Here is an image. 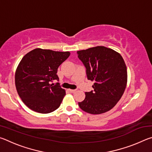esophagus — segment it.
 <instances>
[{"instance_id": "34e87169", "label": "esophagus", "mask_w": 152, "mask_h": 152, "mask_svg": "<svg viewBox=\"0 0 152 152\" xmlns=\"http://www.w3.org/2000/svg\"><path fill=\"white\" fill-rule=\"evenodd\" d=\"M68 91L70 92H71V93H74V92H76V90H73V89H68Z\"/></svg>"}]
</instances>
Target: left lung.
I'll return each instance as SVG.
<instances>
[{
    "mask_svg": "<svg viewBox=\"0 0 152 152\" xmlns=\"http://www.w3.org/2000/svg\"><path fill=\"white\" fill-rule=\"evenodd\" d=\"M86 68L88 80L94 81L93 91L86 92L83 101L78 102L84 111L102 114L113 109L124 92L127 82V67L122 56L104 46L77 51Z\"/></svg>",
    "mask_w": 152,
    "mask_h": 152,
    "instance_id": "8db88e82",
    "label": "left lung"
}]
</instances>
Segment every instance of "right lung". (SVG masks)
Returning <instances> with one entry per match:
<instances>
[{"label":"right lung","mask_w":152,"mask_h":152,"mask_svg":"<svg viewBox=\"0 0 152 152\" xmlns=\"http://www.w3.org/2000/svg\"><path fill=\"white\" fill-rule=\"evenodd\" d=\"M70 55L69 51H55L37 48L29 51L18 66L15 86L23 102L30 109L50 113L60 106L66 95L59 82L58 68Z\"/></svg>","instance_id":"right-lung-1"}]
</instances>
